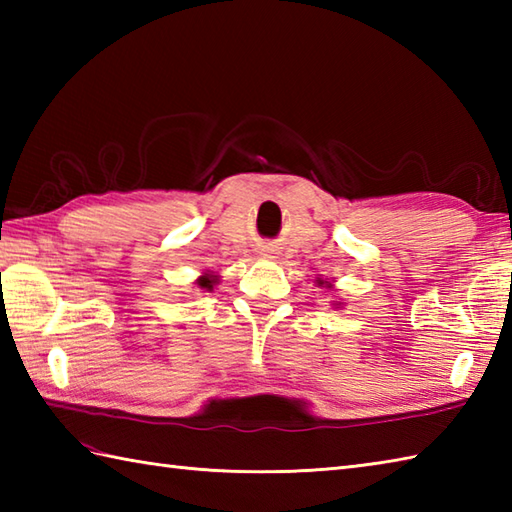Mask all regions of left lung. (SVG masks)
<instances>
[{
    "label": "left lung",
    "instance_id": "1",
    "mask_svg": "<svg viewBox=\"0 0 512 512\" xmlns=\"http://www.w3.org/2000/svg\"><path fill=\"white\" fill-rule=\"evenodd\" d=\"M319 284H323V281H319ZM325 284H328V281H325Z\"/></svg>",
    "mask_w": 512,
    "mask_h": 512
}]
</instances>
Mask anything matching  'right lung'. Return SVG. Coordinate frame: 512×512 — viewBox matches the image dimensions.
Returning <instances> with one entry per match:
<instances>
[{
	"label": "right lung",
	"instance_id": "1",
	"mask_svg": "<svg viewBox=\"0 0 512 512\" xmlns=\"http://www.w3.org/2000/svg\"><path fill=\"white\" fill-rule=\"evenodd\" d=\"M195 284H198V288H202V290H213V286L217 284V277L204 273L198 281H195Z\"/></svg>",
	"mask_w": 512,
	"mask_h": 512
}]
</instances>
